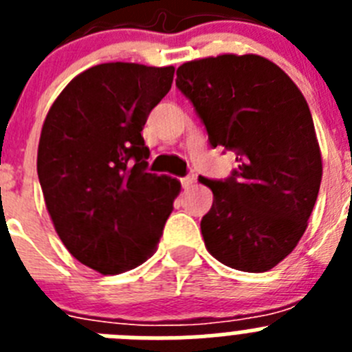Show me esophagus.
<instances>
[{
    "instance_id": "1",
    "label": "esophagus",
    "mask_w": 352,
    "mask_h": 352,
    "mask_svg": "<svg viewBox=\"0 0 352 352\" xmlns=\"http://www.w3.org/2000/svg\"><path fill=\"white\" fill-rule=\"evenodd\" d=\"M194 183H195V176H194V174H188V176L182 178L183 188H190V186L194 185Z\"/></svg>"
}]
</instances>
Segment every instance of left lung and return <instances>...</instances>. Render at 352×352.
Returning <instances> with one entry per match:
<instances>
[{
	"label": "left lung",
	"instance_id": "obj_1",
	"mask_svg": "<svg viewBox=\"0 0 352 352\" xmlns=\"http://www.w3.org/2000/svg\"><path fill=\"white\" fill-rule=\"evenodd\" d=\"M176 76L210 144L238 155V170L226 182L199 178L213 192L201 220L204 245L229 268L268 272L301 239L321 186L309 104L278 65L257 54L186 61Z\"/></svg>",
	"mask_w": 352,
	"mask_h": 352
}]
</instances>
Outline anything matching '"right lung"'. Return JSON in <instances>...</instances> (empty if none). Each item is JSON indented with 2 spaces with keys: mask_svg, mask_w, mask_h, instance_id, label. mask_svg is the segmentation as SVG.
Returning <instances> with one entry per match:
<instances>
[{
  "mask_svg": "<svg viewBox=\"0 0 352 352\" xmlns=\"http://www.w3.org/2000/svg\"><path fill=\"white\" fill-rule=\"evenodd\" d=\"M174 67L102 63L65 86L49 109L38 170L54 229L84 266L118 275L153 256L182 183L146 173L141 132Z\"/></svg>",
  "mask_w": 352,
  "mask_h": 352,
  "instance_id": "1",
  "label": "right lung"
}]
</instances>
